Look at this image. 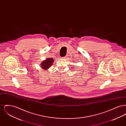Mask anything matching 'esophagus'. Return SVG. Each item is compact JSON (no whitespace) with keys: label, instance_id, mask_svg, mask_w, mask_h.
<instances>
[{"label":"esophagus","instance_id":"esophagus-1","mask_svg":"<svg viewBox=\"0 0 126 126\" xmlns=\"http://www.w3.org/2000/svg\"><path fill=\"white\" fill-rule=\"evenodd\" d=\"M64 58H66V57H64Z\"/></svg>","mask_w":126,"mask_h":126}]
</instances>
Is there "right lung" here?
I'll return each instance as SVG.
<instances>
[{
  "label": "right lung",
  "mask_w": 126,
  "mask_h": 126,
  "mask_svg": "<svg viewBox=\"0 0 126 126\" xmlns=\"http://www.w3.org/2000/svg\"><path fill=\"white\" fill-rule=\"evenodd\" d=\"M53 60L54 59L52 58H48L46 60L42 61V64H41L42 69L44 70H47L52 65L54 61Z\"/></svg>",
  "instance_id": "obj_1"
}]
</instances>
